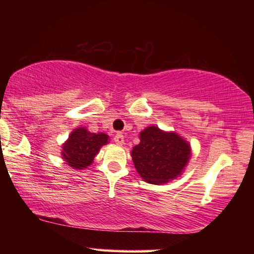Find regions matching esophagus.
<instances>
[{
	"label": "esophagus",
	"mask_w": 254,
	"mask_h": 254,
	"mask_svg": "<svg viewBox=\"0 0 254 254\" xmlns=\"http://www.w3.org/2000/svg\"><path fill=\"white\" fill-rule=\"evenodd\" d=\"M114 142H116V143H117L118 145H123V144L125 143L124 135L120 134V133H118V134L116 135V136H114Z\"/></svg>",
	"instance_id": "1"
}]
</instances>
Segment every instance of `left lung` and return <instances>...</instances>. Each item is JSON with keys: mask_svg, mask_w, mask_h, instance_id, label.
<instances>
[{"mask_svg": "<svg viewBox=\"0 0 254 254\" xmlns=\"http://www.w3.org/2000/svg\"><path fill=\"white\" fill-rule=\"evenodd\" d=\"M140 140L131 150V158L144 182L163 185L182 175L190 157L189 142L156 126L142 130Z\"/></svg>", "mask_w": 254, "mask_h": 254, "instance_id": "8db88e82", "label": "left lung"}]
</instances>
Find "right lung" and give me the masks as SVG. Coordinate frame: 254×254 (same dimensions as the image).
<instances>
[{"mask_svg": "<svg viewBox=\"0 0 254 254\" xmlns=\"http://www.w3.org/2000/svg\"><path fill=\"white\" fill-rule=\"evenodd\" d=\"M109 135L90 133L85 128H76L62 145V158L71 168L82 170L93 162L102 145L107 144Z\"/></svg>", "mask_w": 254, "mask_h": 254, "instance_id": "right-lung-1", "label": "right lung"}]
</instances>
